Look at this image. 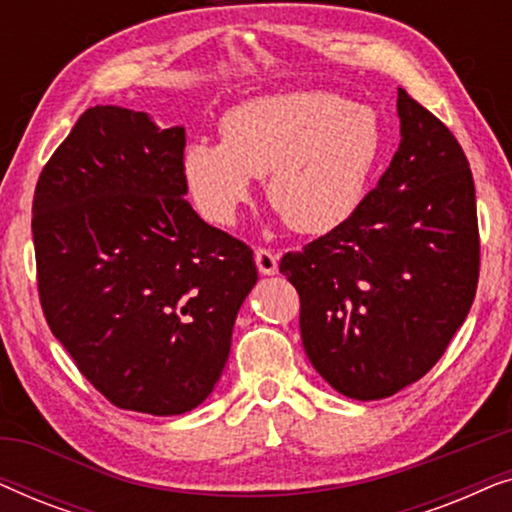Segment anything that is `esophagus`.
<instances>
[{"label": "esophagus", "mask_w": 512, "mask_h": 512, "mask_svg": "<svg viewBox=\"0 0 512 512\" xmlns=\"http://www.w3.org/2000/svg\"><path fill=\"white\" fill-rule=\"evenodd\" d=\"M254 261H256V268L261 275H277L279 265H277V256L272 254L270 249H256L254 254Z\"/></svg>", "instance_id": "obj_1"}]
</instances>
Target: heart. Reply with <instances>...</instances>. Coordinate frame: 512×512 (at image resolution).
I'll use <instances>...</instances> for the list:
<instances>
[{
  "mask_svg": "<svg viewBox=\"0 0 512 512\" xmlns=\"http://www.w3.org/2000/svg\"><path fill=\"white\" fill-rule=\"evenodd\" d=\"M387 151V128L368 104L324 90L258 95L228 109L221 142L181 153L193 205L216 226L235 223L265 177V195L293 230L324 235L361 207Z\"/></svg>",
  "mask_w": 512,
  "mask_h": 512,
  "instance_id": "heart-1",
  "label": "heart"
}]
</instances>
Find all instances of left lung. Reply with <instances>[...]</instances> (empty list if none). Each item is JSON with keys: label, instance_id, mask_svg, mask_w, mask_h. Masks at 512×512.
<instances>
[{"label": "left lung", "instance_id": "left-lung-1", "mask_svg": "<svg viewBox=\"0 0 512 512\" xmlns=\"http://www.w3.org/2000/svg\"><path fill=\"white\" fill-rule=\"evenodd\" d=\"M401 142L352 219L286 254L300 335L342 396L377 401L417 382L471 310L480 272L475 186L450 130L398 88Z\"/></svg>", "mask_w": 512, "mask_h": 512}]
</instances>
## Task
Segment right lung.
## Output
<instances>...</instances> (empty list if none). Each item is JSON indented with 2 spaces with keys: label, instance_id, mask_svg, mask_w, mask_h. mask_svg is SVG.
<instances>
[{
  "label": "right lung",
  "instance_id": "obj_1",
  "mask_svg": "<svg viewBox=\"0 0 512 512\" xmlns=\"http://www.w3.org/2000/svg\"><path fill=\"white\" fill-rule=\"evenodd\" d=\"M184 125L93 107L41 172L32 202L46 321L118 408H198L258 282L254 251L188 205Z\"/></svg>",
  "mask_w": 512,
  "mask_h": 512
}]
</instances>
